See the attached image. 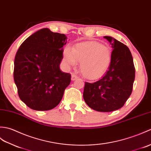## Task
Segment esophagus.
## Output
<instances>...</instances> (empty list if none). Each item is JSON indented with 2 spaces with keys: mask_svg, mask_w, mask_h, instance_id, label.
Masks as SVG:
<instances>
[{
  "mask_svg": "<svg viewBox=\"0 0 151 151\" xmlns=\"http://www.w3.org/2000/svg\"><path fill=\"white\" fill-rule=\"evenodd\" d=\"M76 79H78V76H77L76 75H75V74H72V77H71L72 81H75Z\"/></svg>",
  "mask_w": 151,
  "mask_h": 151,
  "instance_id": "34e87169",
  "label": "esophagus"
}]
</instances>
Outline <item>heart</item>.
Segmentation results:
<instances>
[{
  "instance_id": "heart-1",
  "label": "heart",
  "mask_w": 151,
  "mask_h": 151,
  "mask_svg": "<svg viewBox=\"0 0 151 151\" xmlns=\"http://www.w3.org/2000/svg\"><path fill=\"white\" fill-rule=\"evenodd\" d=\"M63 61L70 67L80 61V70L85 78L95 79L101 76L110 66L111 52L107 46L96 41L79 42L72 50L66 47L63 50Z\"/></svg>"
}]
</instances>
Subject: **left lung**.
I'll return each instance as SVG.
<instances>
[{
  "mask_svg": "<svg viewBox=\"0 0 151 151\" xmlns=\"http://www.w3.org/2000/svg\"><path fill=\"white\" fill-rule=\"evenodd\" d=\"M112 52L109 70L99 81L85 82V101L92 109L108 112L119 109L132 91L135 68L130 50L112 37L105 36Z\"/></svg>",
  "mask_w": 151,
  "mask_h": 151,
  "instance_id": "8db88e82",
  "label": "left lung"
}]
</instances>
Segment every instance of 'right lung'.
Instances as JSON below:
<instances>
[{"label": "right lung", "instance_id": "add662e5", "mask_svg": "<svg viewBox=\"0 0 151 151\" xmlns=\"http://www.w3.org/2000/svg\"><path fill=\"white\" fill-rule=\"evenodd\" d=\"M65 34L48 28L38 30L20 46L14 61L13 78L20 99L30 109L49 110L59 105L71 75L60 70Z\"/></svg>", "mask_w": 151, "mask_h": 151}]
</instances>
